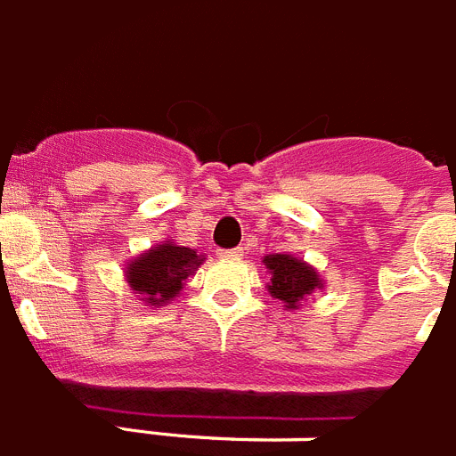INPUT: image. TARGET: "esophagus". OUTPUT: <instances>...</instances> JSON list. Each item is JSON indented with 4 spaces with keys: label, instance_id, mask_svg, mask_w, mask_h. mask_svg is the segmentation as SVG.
Returning <instances> with one entry per match:
<instances>
[{
    "label": "esophagus",
    "instance_id": "obj_1",
    "mask_svg": "<svg viewBox=\"0 0 456 456\" xmlns=\"http://www.w3.org/2000/svg\"><path fill=\"white\" fill-rule=\"evenodd\" d=\"M244 256V248L237 247V248H228V251H219V258H228V260H237Z\"/></svg>",
    "mask_w": 456,
    "mask_h": 456
}]
</instances>
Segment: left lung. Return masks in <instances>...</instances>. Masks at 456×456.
I'll return each mask as SVG.
<instances>
[{
	"instance_id": "left-lung-1",
	"label": "left lung",
	"mask_w": 456,
	"mask_h": 456,
	"mask_svg": "<svg viewBox=\"0 0 456 456\" xmlns=\"http://www.w3.org/2000/svg\"><path fill=\"white\" fill-rule=\"evenodd\" d=\"M263 265L270 272L267 293L279 299L286 311L299 309L309 295L325 286L321 272L293 254H270L263 258Z\"/></svg>"
}]
</instances>
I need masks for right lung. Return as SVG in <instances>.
<instances>
[{
    "label": "right lung",
    "instance_id": "add662e5",
    "mask_svg": "<svg viewBox=\"0 0 456 456\" xmlns=\"http://www.w3.org/2000/svg\"><path fill=\"white\" fill-rule=\"evenodd\" d=\"M202 263L205 256L198 254L196 248L180 247L173 240H166L128 260L124 279L128 290H134L142 305L159 309L170 305L182 293L186 279L196 274Z\"/></svg>",
    "mask_w": 456,
    "mask_h": 456
}]
</instances>
